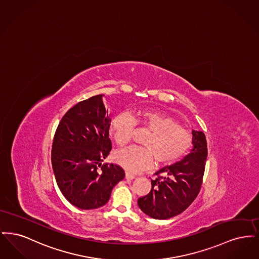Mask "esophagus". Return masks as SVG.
<instances>
[{
	"instance_id": "1",
	"label": "esophagus",
	"mask_w": 259,
	"mask_h": 259,
	"mask_svg": "<svg viewBox=\"0 0 259 259\" xmlns=\"http://www.w3.org/2000/svg\"><path fill=\"white\" fill-rule=\"evenodd\" d=\"M136 176L134 174H131L130 172H126V179H128V180H133V179H135Z\"/></svg>"
}]
</instances>
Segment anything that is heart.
Listing matches in <instances>:
<instances>
[{
	"mask_svg": "<svg viewBox=\"0 0 259 259\" xmlns=\"http://www.w3.org/2000/svg\"><path fill=\"white\" fill-rule=\"evenodd\" d=\"M136 122L148 127L151 133L144 142L146 147L131 146L115 153L116 162L128 171L139 172L148 168L154 157L159 163L177 160L191 146L190 132L168 115L157 111H142ZM134 125V119L127 113L113 117L111 133L118 146H125L130 142Z\"/></svg>",
	"mask_w": 259,
	"mask_h": 259,
	"instance_id": "heart-1",
	"label": "heart"
}]
</instances>
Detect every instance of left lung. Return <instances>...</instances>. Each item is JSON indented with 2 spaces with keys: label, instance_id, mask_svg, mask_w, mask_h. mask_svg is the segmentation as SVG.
<instances>
[{
  "label": "left lung",
  "instance_id": "left-lung-1",
  "mask_svg": "<svg viewBox=\"0 0 259 259\" xmlns=\"http://www.w3.org/2000/svg\"><path fill=\"white\" fill-rule=\"evenodd\" d=\"M192 148L179 162L155 172L148 195L138 199L139 208L155 220H167L182 213L197 197L205 172L208 148L206 136L192 130Z\"/></svg>",
  "mask_w": 259,
  "mask_h": 259
}]
</instances>
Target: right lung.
<instances>
[{
	"label": "right lung",
	"instance_id": "add662e5",
	"mask_svg": "<svg viewBox=\"0 0 259 259\" xmlns=\"http://www.w3.org/2000/svg\"><path fill=\"white\" fill-rule=\"evenodd\" d=\"M103 97L93 96L67 111L53 139L51 163L56 183L64 197L78 209L106 205L112 188L125 177L121 167L102 164L111 149V114Z\"/></svg>",
	"mask_w": 259,
	"mask_h": 259
}]
</instances>
